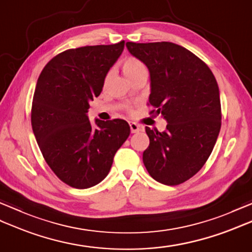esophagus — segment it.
<instances>
[{"instance_id":"34e87169","label":"esophagus","mask_w":252,"mask_h":252,"mask_svg":"<svg viewBox=\"0 0 252 252\" xmlns=\"http://www.w3.org/2000/svg\"><path fill=\"white\" fill-rule=\"evenodd\" d=\"M130 127H131L132 133H137V132L143 131V126L137 125V123H135V122H130Z\"/></svg>"}]
</instances>
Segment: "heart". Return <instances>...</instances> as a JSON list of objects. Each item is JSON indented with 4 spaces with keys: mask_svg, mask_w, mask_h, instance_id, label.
I'll return each instance as SVG.
<instances>
[{
    "mask_svg": "<svg viewBox=\"0 0 252 252\" xmlns=\"http://www.w3.org/2000/svg\"><path fill=\"white\" fill-rule=\"evenodd\" d=\"M143 68H145L144 63L134 57H127L122 63V70H123V73L126 76V78L130 77L131 74H133Z\"/></svg>",
    "mask_w": 252,
    "mask_h": 252,
    "instance_id": "b5f03b06",
    "label": "heart"
}]
</instances>
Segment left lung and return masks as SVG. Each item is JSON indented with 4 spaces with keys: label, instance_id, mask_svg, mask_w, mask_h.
<instances>
[{
    "label": "left lung",
    "instance_id": "8db88e82",
    "mask_svg": "<svg viewBox=\"0 0 252 252\" xmlns=\"http://www.w3.org/2000/svg\"><path fill=\"white\" fill-rule=\"evenodd\" d=\"M151 76L152 112L168 122L163 132L146 126L149 146L143 162L154 180L179 185L206 163L221 129V103L210 69L185 47L171 42H126ZM151 112V114H152Z\"/></svg>",
    "mask_w": 252,
    "mask_h": 252
}]
</instances>
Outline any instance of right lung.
Wrapping results in <instances>:
<instances>
[{"instance_id":"1","label":"right lung","mask_w":252,"mask_h":252,"mask_svg":"<svg viewBox=\"0 0 252 252\" xmlns=\"http://www.w3.org/2000/svg\"><path fill=\"white\" fill-rule=\"evenodd\" d=\"M125 49L111 45L67 50L42 70L32 100L31 125L46 163L60 180L84 189L108 175L112 160L130 135L122 119L90 122V101Z\"/></svg>"}]
</instances>
